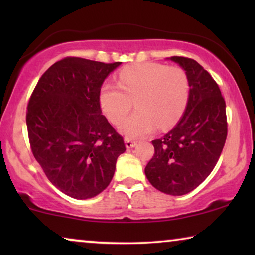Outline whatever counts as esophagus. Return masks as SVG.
Masks as SVG:
<instances>
[{
    "label": "esophagus",
    "instance_id": "1",
    "mask_svg": "<svg viewBox=\"0 0 255 255\" xmlns=\"http://www.w3.org/2000/svg\"><path fill=\"white\" fill-rule=\"evenodd\" d=\"M125 146H127L128 149H130L135 146V141L132 140L130 138H125Z\"/></svg>",
    "mask_w": 255,
    "mask_h": 255
}]
</instances>
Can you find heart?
Returning <instances> with one entry per match:
<instances>
[{"label": "heart", "mask_w": 255, "mask_h": 255, "mask_svg": "<svg viewBox=\"0 0 255 255\" xmlns=\"http://www.w3.org/2000/svg\"><path fill=\"white\" fill-rule=\"evenodd\" d=\"M190 95V83L182 68L166 65L137 64L118 73L117 83L106 82L99 101L111 123L118 124L130 113L137 111L121 124L128 138H142L154 130L172 127L182 117Z\"/></svg>", "instance_id": "b5f03b06"}]
</instances>
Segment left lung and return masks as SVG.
Segmentation results:
<instances>
[{
  "label": "left lung",
  "instance_id": "obj_1",
  "mask_svg": "<svg viewBox=\"0 0 255 255\" xmlns=\"http://www.w3.org/2000/svg\"><path fill=\"white\" fill-rule=\"evenodd\" d=\"M170 60L186 71L190 95L175 128L152 141L154 154L145 167L149 183L162 193L180 196L200 186L215 168L228 135L226 104L212 76L194 59Z\"/></svg>",
  "mask_w": 255,
  "mask_h": 255
}]
</instances>
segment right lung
Returning a JSON list of instances; mask_svg holds the SVG:
<instances>
[{
	"label": "right lung",
	"instance_id": "obj_1",
	"mask_svg": "<svg viewBox=\"0 0 255 255\" xmlns=\"http://www.w3.org/2000/svg\"><path fill=\"white\" fill-rule=\"evenodd\" d=\"M121 62L61 59L41 75L27 104L31 151L50 182L78 200L109 186L124 139L102 115L99 94Z\"/></svg>",
	"mask_w": 255,
	"mask_h": 255
}]
</instances>
